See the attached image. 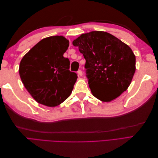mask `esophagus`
<instances>
[{"label": "esophagus", "instance_id": "34e87169", "mask_svg": "<svg viewBox=\"0 0 158 158\" xmlns=\"http://www.w3.org/2000/svg\"><path fill=\"white\" fill-rule=\"evenodd\" d=\"M77 73H78V76H82V74H83V73H82V70H79L77 72Z\"/></svg>", "mask_w": 158, "mask_h": 158}]
</instances>
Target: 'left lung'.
I'll use <instances>...</instances> for the list:
<instances>
[{"label":"left lung","instance_id":"1","mask_svg":"<svg viewBox=\"0 0 158 158\" xmlns=\"http://www.w3.org/2000/svg\"><path fill=\"white\" fill-rule=\"evenodd\" d=\"M85 59L89 87L102 102L116 99L130 85L136 70L131 47L106 31L83 33L73 41Z\"/></svg>","mask_w":158,"mask_h":158}]
</instances>
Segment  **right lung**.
Masks as SVG:
<instances>
[{"label": "right lung", "mask_w": 158, "mask_h": 158, "mask_svg": "<svg viewBox=\"0 0 158 158\" xmlns=\"http://www.w3.org/2000/svg\"><path fill=\"white\" fill-rule=\"evenodd\" d=\"M69 46L63 36L46 37L21 60L22 82L37 103L55 107L70 96L78 76L69 70L70 60L63 56Z\"/></svg>", "instance_id": "right-lung-1"}]
</instances>
